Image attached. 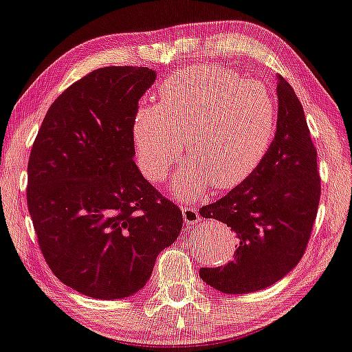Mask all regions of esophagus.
I'll list each match as a JSON object with an SVG mask.
<instances>
[{"mask_svg":"<svg viewBox=\"0 0 352 352\" xmlns=\"http://www.w3.org/2000/svg\"><path fill=\"white\" fill-rule=\"evenodd\" d=\"M182 216H184L185 223H191V225H195L199 219H201L199 217L197 210L190 208V207H182Z\"/></svg>","mask_w":352,"mask_h":352,"instance_id":"1","label":"esophagus"}]
</instances>
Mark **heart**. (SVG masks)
<instances>
[{"label": "heart", "instance_id": "heart-1", "mask_svg": "<svg viewBox=\"0 0 352 352\" xmlns=\"http://www.w3.org/2000/svg\"><path fill=\"white\" fill-rule=\"evenodd\" d=\"M157 105L138 110L133 142L138 165L150 182H161L181 156L188 165L171 190L196 197L230 190L248 179L267 156L276 131V104L263 84L221 65H193L159 85Z\"/></svg>", "mask_w": 352, "mask_h": 352}]
</instances>
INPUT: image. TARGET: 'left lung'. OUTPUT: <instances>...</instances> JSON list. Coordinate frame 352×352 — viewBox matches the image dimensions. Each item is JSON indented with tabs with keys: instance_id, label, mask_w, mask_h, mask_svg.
<instances>
[{
	"instance_id": "left-lung-1",
	"label": "left lung",
	"mask_w": 352,
	"mask_h": 352,
	"mask_svg": "<svg viewBox=\"0 0 352 352\" xmlns=\"http://www.w3.org/2000/svg\"><path fill=\"white\" fill-rule=\"evenodd\" d=\"M277 129L262 164L219 201L201 208L239 239L234 258L201 268L202 280L225 294L253 293L287 276L302 258L320 201L317 150L293 87L277 76Z\"/></svg>"
}]
</instances>
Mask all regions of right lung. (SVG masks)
I'll return each mask as SVG.
<instances>
[{"label": "right lung", "mask_w": 352, "mask_h": 352, "mask_svg": "<svg viewBox=\"0 0 352 352\" xmlns=\"http://www.w3.org/2000/svg\"><path fill=\"white\" fill-rule=\"evenodd\" d=\"M147 67H102L65 89L45 115L28 165V205L39 248L59 280L84 296L124 299L150 279L182 213L135 164Z\"/></svg>", "instance_id": "1"}]
</instances>
